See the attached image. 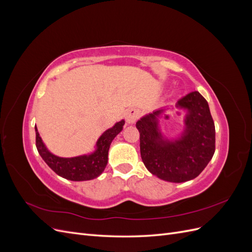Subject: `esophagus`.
Listing matches in <instances>:
<instances>
[{
  "label": "esophagus",
  "mask_w": 252,
  "mask_h": 252,
  "mask_svg": "<svg viewBox=\"0 0 252 252\" xmlns=\"http://www.w3.org/2000/svg\"><path fill=\"white\" fill-rule=\"evenodd\" d=\"M139 117H140V111L139 109H135V108L129 109L125 114V119L128 124L135 123L136 120L139 119Z\"/></svg>",
  "instance_id": "34e87169"
}]
</instances>
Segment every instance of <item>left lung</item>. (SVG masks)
Masks as SVG:
<instances>
[{
	"label": "left lung",
	"instance_id": "8db88e82",
	"mask_svg": "<svg viewBox=\"0 0 252 252\" xmlns=\"http://www.w3.org/2000/svg\"><path fill=\"white\" fill-rule=\"evenodd\" d=\"M186 113L183 129L177 136L166 135L160 119L168 110L165 107L145 114L138 122L141 158L145 167L158 179L183 183L195 179L216 150V128L209 105L203 95L193 91L175 104Z\"/></svg>",
	"mask_w": 252,
	"mask_h": 252
}]
</instances>
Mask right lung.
Instances as JSON below:
<instances>
[{
  "label": "right lung",
  "mask_w": 252,
  "mask_h": 252,
  "mask_svg": "<svg viewBox=\"0 0 252 252\" xmlns=\"http://www.w3.org/2000/svg\"><path fill=\"white\" fill-rule=\"evenodd\" d=\"M125 120L117 122L112 127L105 130L97 139L94 149L85 155L71 158H62L53 155L46 147L35 129V145L40 156L50 168L60 177L66 180L81 182L94 180L103 173L108 163V151L114 138L123 130Z\"/></svg>",
  "instance_id": "right-lung-1"
}]
</instances>
